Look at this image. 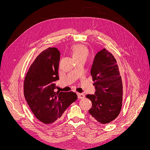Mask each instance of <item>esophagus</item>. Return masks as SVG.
I'll list each match as a JSON object with an SVG mask.
<instances>
[{"label": "esophagus", "mask_w": 150, "mask_h": 150, "mask_svg": "<svg viewBox=\"0 0 150 150\" xmlns=\"http://www.w3.org/2000/svg\"><path fill=\"white\" fill-rule=\"evenodd\" d=\"M77 96H78V98H80V99L84 98L85 97V96L84 95V94L83 93H77Z\"/></svg>", "instance_id": "esophagus-1"}]
</instances>
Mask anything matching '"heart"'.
Returning <instances> with one entry per match:
<instances>
[{
	"mask_svg": "<svg viewBox=\"0 0 150 150\" xmlns=\"http://www.w3.org/2000/svg\"><path fill=\"white\" fill-rule=\"evenodd\" d=\"M73 57L75 60L80 59H86L89 55V50L87 47L82 44H76L74 45L72 49Z\"/></svg>",
	"mask_w": 150,
	"mask_h": 150,
	"instance_id": "b5f03b06",
	"label": "heart"
}]
</instances>
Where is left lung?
Listing matches in <instances>:
<instances>
[{
	"mask_svg": "<svg viewBox=\"0 0 150 150\" xmlns=\"http://www.w3.org/2000/svg\"><path fill=\"white\" fill-rule=\"evenodd\" d=\"M91 74L96 92L86 96L92 104L89 113L97 122L109 123L119 115L123 100L122 77L113 55L105 49L98 52L94 58Z\"/></svg>",
	"mask_w": 150,
	"mask_h": 150,
	"instance_id": "8db88e82",
	"label": "left lung"
}]
</instances>
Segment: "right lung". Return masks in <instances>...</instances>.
<instances>
[{
  "label": "right lung",
  "instance_id": "add662e5",
  "mask_svg": "<svg viewBox=\"0 0 150 150\" xmlns=\"http://www.w3.org/2000/svg\"><path fill=\"white\" fill-rule=\"evenodd\" d=\"M59 59L57 48L49 47L42 52L30 67L23 84V93L30 109L45 124L57 120L77 99L73 92H54V82L59 80Z\"/></svg>",
  "mask_w": 150,
  "mask_h": 150
}]
</instances>
